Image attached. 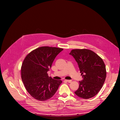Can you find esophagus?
<instances>
[{"label":"esophagus","mask_w":120,"mask_h":120,"mask_svg":"<svg viewBox=\"0 0 120 120\" xmlns=\"http://www.w3.org/2000/svg\"><path fill=\"white\" fill-rule=\"evenodd\" d=\"M65 81L68 82H72V80H65Z\"/></svg>","instance_id":"34e87169"}]
</instances>
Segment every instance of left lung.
Instances as JSON below:
<instances>
[{
  "label": "left lung",
  "instance_id": "left-lung-1",
  "mask_svg": "<svg viewBox=\"0 0 120 120\" xmlns=\"http://www.w3.org/2000/svg\"><path fill=\"white\" fill-rule=\"evenodd\" d=\"M78 64L83 78L75 92L80 98L89 99L96 95L102 87L106 76L105 64L93 51L86 49H73L70 53Z\"/></svg>",
  "mask_w": 120,
  "mask_h": 120
}]
</instances>
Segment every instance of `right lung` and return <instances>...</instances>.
<instances>
[{"mask_svg": "<svg viewBox=\"0 0 120 120\" xmlns=\"http://www.w3.org/2000/svg\"><path fill=\"white\" fill-rule=\"evenodd\" d=\"M63 50L42 46L29 53L21 66V78L28 93L34 99L44 101L52 97L62 82L49 77L47 72L57 55Z\"/></svg>", "mask_w": 120, "mask_h": 120, "instance_id": "obj_1", "label": "right lung"}]
</instances>
